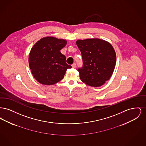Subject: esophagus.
I'll list each match as a JSON object with an SVG mask.
<instances>
[{"mask_svg":"<svg viewBox=\"0 0 146 146\" xmlns=\"http://www.w3.org/2000/svg\"><path fill=\"white\" fill-rule=\"evenodd\" d=\"M72 68H75L76 67V63H73L72 65Z\"/></svg>","mask_w":146,"mask_h":146,"instance_id":"obj_1","label":"esophagus"}]
</instances>
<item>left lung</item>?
Segmentation results:
<instances>
[{"label": "left lung", "instance_id": "1", "mask_svg": "<svg viewBox=\"0 0 146 146\" xmlns=\"http://www.w3.org/2000/svg\"><path fill=\"white\" fill-rule=\"evenodd\" d=\"M83 64L78 69L84 83L94 87L102 85L111 76L116 63V54L111 44L97 38L78 40Z\"/></svg>", "mask_w": 146, "mask_h": 146}]
</instances>
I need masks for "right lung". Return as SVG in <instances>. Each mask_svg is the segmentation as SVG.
<instances>
[{
  "label": "right lung",
  "mask_w": 146,
  "mask_h": 146,
  "mask_svg": "<svg viewBox=\"0 0 146 146\" xmlns=\"http://www.w3.org/2000/svg\"><path fill=\"white\" fill-rule=\"evenodd\" d=\"M67 44L64 39L48 36L40 39L31 49L29 65L35 79L44 85H53L61 80L72 66L66 62L60 50Z\"/></svg>",
  "instance_id": "obj_1"
}]
</instances>
